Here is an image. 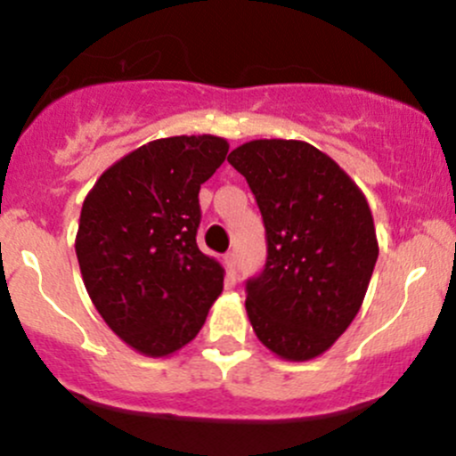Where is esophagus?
Returning a JSON list of instances; mask_svg holds the SVG:
<instances>
[{"mask_svg": "<svg viewBox=\"0 0 456 456\" xmlns=\"http://www.w3.org/2000/svg\"><path fill=\"white\" fill-rule=\"evenodd\" d=\"M224 266H227L229 275H236V271H238L236 253H227V256H224Z\"/></svg>", "mask_w": 456, "mask_h": 456, "instance_id": "34e87169", "label": "esophagus"}]
</instances>
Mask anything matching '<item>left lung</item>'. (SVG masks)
I'll list each match as a JSON object with an SVG mask.
<instances>
[{"instance_id": "obj_1", "label": "left lung", "mask_w": 456, "mask_h": 456, "mask_svg": "<svg viewBox=\"0 0 456 456\" xmlns=\"http://www.w3.org/2000/svg\"><path fill=\"white\" fill-rule=\"evenodd\" d=\"M227 161L247 179L266 227L265 271L247 281L253 332L284 361H313L349 328L376 266L365 194L308 142L253 140Z\"/></svg>"}]
</instances>
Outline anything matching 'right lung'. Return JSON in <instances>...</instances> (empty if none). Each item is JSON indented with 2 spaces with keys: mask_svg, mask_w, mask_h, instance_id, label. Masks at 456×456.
<instances>
[{
  "mask_svg": "<svg viewBox=\"0 0 456 456\" xmlns=\"http://www.w3.org/2000/svg\"><path fill=\"white\" fill-rule=\"evenodd\" d=\"M229 143L216 135L148 142L100 175L80 212L76 256L95 310L128 347L170 356L199 334L224 268L196 244L199 190Z\"/></svg>",
  "mask_w": 456,
  "mask_h": 456,
  "instance_id": "right-lung-1",
  "label": "right lung"
}]
</instances>
